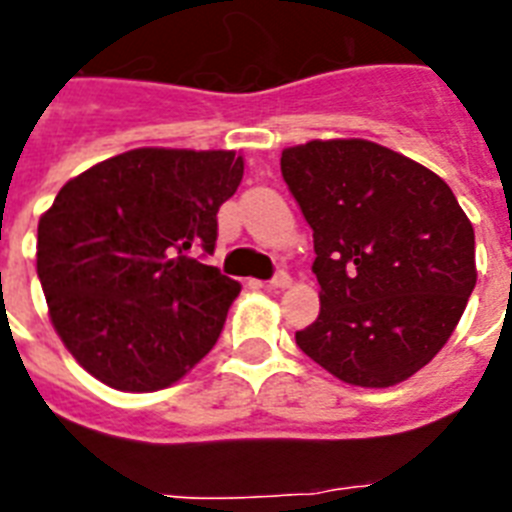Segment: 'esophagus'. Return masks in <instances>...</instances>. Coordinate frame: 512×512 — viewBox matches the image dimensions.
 <instances>
[{"label":"esophagus","instance_id":"1","mask_svg":"<svg viewBox=\"0 0 512 512\" xmlns=\"http://www.w3.org/2000/svg\"><path fill=\"white\" fill-rule=\"evenodd\" d=\"M289 284H292V279H289L287 273H276V276H273V279L268 281L265 287H268V289H287Z\"/></svg>","mask_w":512,"mask_h":512}]
</instances>
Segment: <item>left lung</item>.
I'll return each mask as SVG.
<instances>
[{"label":"left lung","mask_w":512,"mask_h":512,"mask_svg":"<svg viewBox=\"0 0 512 512\" xmlns=\"http://www.w3.org/2000/svg\"><path fill=\"white\" fill-rule=\"evenodd\" d=\"M313 228L319 319L295 340L337 380L390 388L430 364L476 287V233L452 188L372 140L281 151Z\"/></svg>","instance_id":"left-lung-1"}]
</instances>
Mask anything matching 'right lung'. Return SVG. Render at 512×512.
<instances>
[{
  "mask_svg": "<svg viewBox=\"0 0 512 512\" xmlns=\"http://www.w3.org/2000/svg\"><path fill=\"white\" fill-rule=\"evenodd\" d=\"M236 151L135 148L71 177L39 217L36 273L68 353L108 388L151 393L191 372L241 284L212 255Z\"/></svg>",
  "mask_w": 512,
  "mask_h": 512,
  "instance_id": "add662e5",
  "label": "right lung"
}]
</instances>
